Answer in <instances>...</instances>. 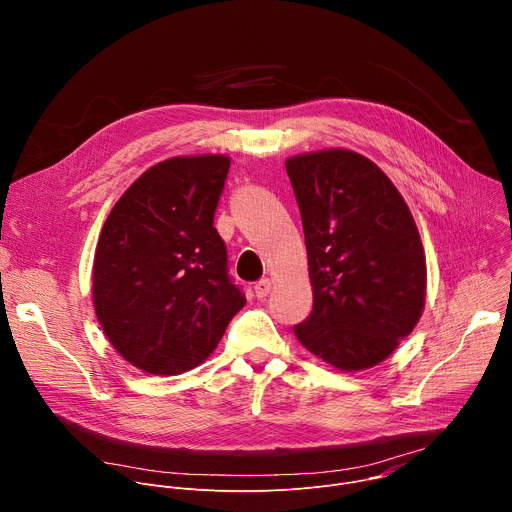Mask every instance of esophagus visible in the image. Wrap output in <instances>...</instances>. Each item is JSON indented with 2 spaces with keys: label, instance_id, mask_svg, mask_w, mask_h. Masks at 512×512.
Here are the masks:
<instances>
[{
  "label": "esophagus",
  "instance_id": "obj_1",
  "mask_svg": "<svg viewBox=\"0 0 512 512\" xmlns=\"http://www.w3.org/2000/svg\"><path fill=\"white\" fill-rule=\"evenodd\" d=\"M271 291V279H267V277H263V279H259L257 283H255V296L259 298V300H263L267 294Z\"/></svg>",
  "mask_w": 512,
  "mask_h": 512
}]
</instances>
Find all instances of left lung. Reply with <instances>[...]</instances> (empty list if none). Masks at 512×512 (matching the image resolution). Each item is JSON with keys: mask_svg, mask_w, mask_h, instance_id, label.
Returning a JSON list of instances; mask_svg holds the SVG:
<instances>
[{"mask_svg": "<svg viewBox=\"0 0 512 512\" xmlns=\"http://www.w3.org/2000/svg\"><path fill=\"white\" fill-rule=\"evenodd\" d=\"M300 206L312 314L294 332L340 371L383 362L421 318L425 253L409 206L387 174L350 150L285 162Z\"/></svg>", "mask_w": 512, "mask_h": 512, "instance_id": "1", "label": "left lung"}]
</instances>
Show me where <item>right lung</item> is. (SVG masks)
I'll return each mask as SVG.
<instances>
[{
    "instance_id": "obj_1",
    "label": "right lung",
    "mask_w": 512,
    "mask_h": 512,
    "mask_svg": "<svg viewBox=\"0 0 512 512\" xmlns=\"http://www.w3.org/2000/svg\"><path fill=\"white\" fill-rule=\"evenodd\" d=\"M227 156H178L143 172L103 225L93 263L97 318L133 367L180 375L223 338L245 294L214 229Z\"/></svg>"
}]
</instances>
